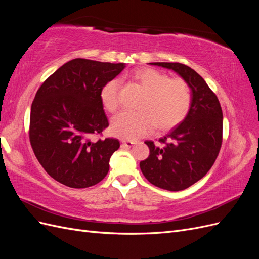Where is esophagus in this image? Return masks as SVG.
I'll return each instance as SVG.
<instances>
[{
  "mask_svg": "<svg viewBox=\"0 0 259 259\" xmlns=\"http://www.w3.org/2000/svg\"><path fill=\"white\" fill-rule=\"evenodd\" d=\"M122 144L125 145L126 147H132L133 145L137 144V142H136V140H125V139H123L122 140Z\"/></svg>",
  "mask_w": 259,
  "mask_h": 259,
  "instance_id": "1",
  "label": "esophagus"
}]
</instances>
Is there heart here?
Masks as SVG:
<instances>
[{
	"label": "heart",
	"mask_w": 259,
	"mask_h": 259,
	"mask_svg": "<svg viewBox=\"0 0 259 259\" xmlns=\"http://www.w3.org/2000/svg\"><path fill=\"white\" fill-rule=\"evenodd\" d=\"M131 80L146 91L138 105L139 111H122L111 121L112 135L133 140L155 127L168 131L176 127L188 115L192 94L189 84L183 79L169 76L152 68H140L132 72ZM119 81H109L100 92L104 108L114 112L120 105Z\"/></svg>",
	"instance_id": "obj_1"
}]
</instances>
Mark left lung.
I'll list each match as a JSON object with an SVG mask.
<instances>
[{
    "instance_id": "1",
    "label": "left lung",
    "mask_w": 259,
    "mask_h": 259,
    "mask_svg": "<svg viewBox=\"0 0 259 259\" xmlns=\"http://www.w3.org/2000/svg\"><path fill=\"white\" fill-rule=\"evenodd\" d=\"M174 70L189 84L192 93L186 119L160 138L151 140L148 158L139 163L144 176L152 185L168 191L187 189L206 175L223 143V111L215 93L193 69L179 62H150Z\"/></svg>"
}]
</instances>
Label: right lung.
Masks as SVG:
<instances>
[{"label": "right lung", "mask_w": 259, "mask_h": 259, "mask_svg": "<svg viewBox=\"0 0 259 259\" xmlns=\"http://www.w3.org/2000/svg\"><path fill=\"white\" fill-rule=\"evenodd\" d=\"M125 64L84 58L70 60L37 90L31 106L29 138L43 168L70 188H88L103 180L109 160L120 148L115 138L98 139L109 126L101 89Z\"/></svg>", "instance_id": "right-lung-1"}]
</instances>
